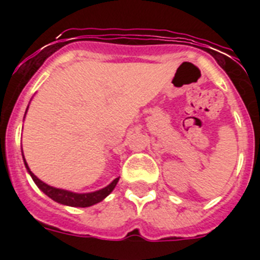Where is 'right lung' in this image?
<instances>
[{
	"label": "right lung",
	"instance_id": "right-lung-1",
	"mask_svg": "<svg viewBox=\"0 0 260 260\" xmlns=\"http://www.w3.org/2000/svg\"><path fill=\"white\" fill-rule=\"evenodd\" d=\"M23 161H24V165H26L28 173L31 174L34 182L38 185V187L41 190V191L44 192L45 195H48L50 199H53L54 202H57V203L65 204V206H70V207H89V206H93V204L99 203V202H102L103 199L107 198L108 195L113 191V189L116 187L117 182H118V180H119V177H118V178H116V180L112 181V182H110L107 187H104V189H102V190H98V191L86 192V194H78V192L57 189V187H53V186L47 185V183H44L43 181L39 180L38 177H36L35 174L29 171V168H28V165H27L24 156H23Z\"/></svg>",
	"mask_w": 260,
	"mask_h": 260
}]
</instances>
